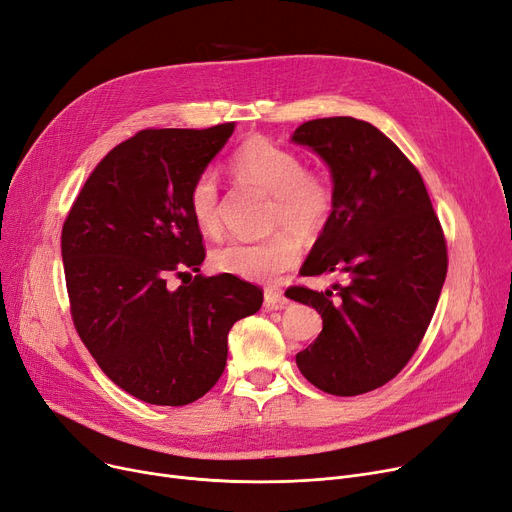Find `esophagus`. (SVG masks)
Returning <instances> with one entry per match:
<instances>
[{"label":"esophagus","mask_w":512,"mask_h":512,"mask_svg":"<svg viewBox=\"0 0 512 512\" xmlns=\"http://www.w3.org/2000/svg\"><path fill=\"white\" fill-rule=\"evenodd\" d=\"M288 305V299L278 291H265L263 295V307L265 309H282Z\"/></svg>","instance_id":"1"}]
</instances>
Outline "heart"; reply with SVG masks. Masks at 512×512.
Instances as JSON below:
<instances>
[{"label":"heart","instance_id":"1","mask_svg":"<svg viewBox=\"0 0 512 512\" xmlns=\"http://www.w3.org/2000/svg\"><path fill=\"white\" fill-rule=\"evenodd\" d=\"M232 171L244 182L261 186L274 196L272 228H286L299 236L318 234L330 217L332 188L326 177L305 171V163L293 150L255 136L232 157ZM188 207L203 234L221 232L219 182L213 171H203L192 182ZM301 249L291 234H278L263 242H228L211 255L217 272L253 282H276L299 263Z\"/></svg>","mask_w":512,"mask_h":512}]
</instances>
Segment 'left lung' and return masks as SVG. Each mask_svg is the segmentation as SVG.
Returning a JSON list of instances; mask_svg holds the SVG:
<instances>
[{
    "label": "left lung",
    "instance_id": "obj_1",
    "mask_svg": "<svg viewBox=\"0 0 512 512\" xmlns=\"http://www.w3.org/2000/svg\"><path fill=\"white\" fill-rule=\"evenodd\" d=\"M291 142L326 163L335 196L301 272L345 276L326 291H291L322 316L297 366L330 395L368 393L389 383L425 337L448 272L446 240L420 173L374 125L314 119Z\"/></svg>",
    "mask_w": 512,
    "mask_h": 512
}]
</instances>
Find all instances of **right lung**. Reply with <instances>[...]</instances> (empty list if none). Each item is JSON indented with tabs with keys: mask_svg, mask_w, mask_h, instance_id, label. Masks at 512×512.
Masks as SVG:
<instances>
[{
	"mask_svg": "<svg viewBox=\"0 0 512 512\" xmlns=\"http://www.w3.org/2000/svg\"><path fill=\"white\" fill-rule=\"evenodd\" d=\"M234 123L144 129L87 177L62 228V261L81 341L110 381L154 406H186L226 368L228 332L263 293L232 274L201 272L203 234L188 207L192 182Z\"/></svg>",
	"mask_w": 512,
	"mask_h": 512,
	"instance_id": "right-lung-1",
	"label": "right lung"
}]
</instances>
